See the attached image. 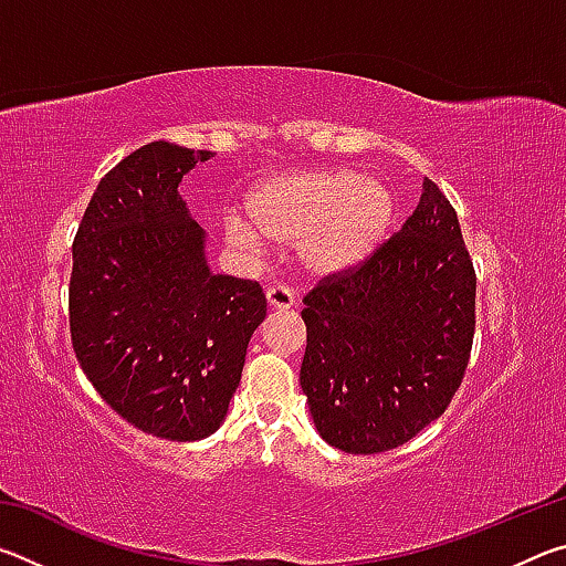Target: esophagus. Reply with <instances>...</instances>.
<instances>
[{
  "mask_svg": "<svg viewBox=\"0 0 566 566\" xmlns=\"http://www.w3.org/2000/svg\"><path fill=\"white\" fill-rule=\"evenodd\" d=\"M266 304H270V310L274 312H286L294 306V294L286 290V286H270V290H266Z\"/></svg>",
  "mask_w": 566,
  "mask_h": 566,
  "instance_id": "1",
  "label": "esophagus"
}]
</instances>
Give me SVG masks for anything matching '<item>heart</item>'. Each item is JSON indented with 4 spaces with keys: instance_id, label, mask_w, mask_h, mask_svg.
Segmentation results:
<instances>
[{
    "instance_id": "heart-1",
    "label": "heart",
    "mask_w": 566,
    "mask_h": 566,
    "mask_svg": "<svg viewBox=\"0 0 566 566\" xmlns=\"http://www.w3.org/2000/svg\"><path fill=\"white\" fill-rule=\"evenodd\" d=\"M244 205L252 227L229 217V242L252 254L262 249L260 235L272 244H296L304 272L319 280L359 270L385 244L397 217V199L387 185L344 167L266 177Z\"/></svg>"
}]
</instances>
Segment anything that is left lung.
Masks as SVG:
<instances>
[{"label":"left lung","mask_w":566,"mask_h":566,"mask_svg":"<svg viewBox=\"0 0 566 566\" xmlns=\"http://www.w3.org/2000/svg\"><path fill=\"white\" fill-rule=\"evenodd\" d=\"M474 294L457 212L424 179L417 209L371 260L304 296L300 385L324 442L389 452L442 417L472 352Z\"/></svg>","instance_id":"1"}]
</instances>
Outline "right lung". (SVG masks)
Returning a JSON list of instances; mask_svg holds the SVG:
<instances>
[{
    "instance_id": "right-lung-1",
    "label": "right lung",
    "mask_w": 566,
    "mask_h": 566,
    "mask_svg": "<svg viewBox=\"0 0 566 566\" xmlns=\"http://www.w3.org/2000/svg\"><path fill=\"white\" fill-rule=\"evenodd\" d=\"M205 159L161 139L132 151L97 185L72 247L80 367L122 419L169 442L222 427L266 317L260 284L209 270L207 232L179 195Z\"/></svg>"
}]
</instances>
